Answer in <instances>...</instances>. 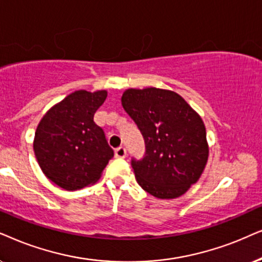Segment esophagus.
<instances>
[{"mask_svg": "<svg viewBox=\"0 0 262 262\" xmlns=\"http://www.w3.org/2000/svg\"><path fill=\"white\" fill-rule=\"evenodd\" d=\"M127 156V151H125L124 147H118L115 149V157L116 158H125Z\"/></svg>", "mask_w": 262, "mask_h": 262, "instance_id": "esophagus-1", "label": "esophagus"}]
</instances>
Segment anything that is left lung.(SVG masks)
Here are the masks:
<instances>
[{
    "label": "left lung",
    "mask_w": 262,
    "mask_h": 262,
    "mask_svg": "<svg viewBox=\"0 0 262 262\" xmlns=\"http://www.w3.org/2000/svg\"><path fill=\"white\" fill-rule=\"evenodd\" d=\"M121 102L145 140L144 158L132 159L139 186L158 199L183 195L208 159L201 117L176 92L156 87L125 90Z\"/></svg>",
    "instance_id": "obj_1"
}]
</instances>
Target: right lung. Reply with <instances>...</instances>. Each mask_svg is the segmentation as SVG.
Segmentation results:
<instances>
[{
	"instance_id": "add662e5",
	"label": "right lung",
	"mask_w": 262,
	"mask_h": 262,
	"mask_svg": "<svg viewBox=\"0 0 262 262\" xmlns=\"http://www.w3.org/2000/svg\"><path fill=\"white\" fill-rule=\"evenodd\" d=\"M106 96L105 90L75 91L38 124L33 141L37 162L44 175L66 190L96 183L114 157L104 130L93 121Z\"/></svg>"
}]
</instances>
